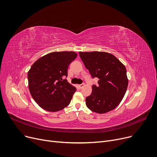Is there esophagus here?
Here are the masks:
<instances>
[{
	"instance_id": "1",
	"label": "esophagus",
	"mask_w": 157,
	"mask_h": 157,
	"mask_svg": "<svg viewBox=\"0 0 157 157\" xmlns=\"http://www.w3.org/2000/svg\"><path fill=\"white\" fill-rule=\"evenodd\" d=\"M84 86V84H80V85H78V87L80 88V89H81Z\"/></svg>"
}]
</instances>
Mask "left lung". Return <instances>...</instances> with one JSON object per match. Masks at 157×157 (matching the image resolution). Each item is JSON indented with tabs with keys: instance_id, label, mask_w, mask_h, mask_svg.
Returning <instances> with one entry per match:
<instances>
[{
	"instance_id": "left-lung-1",
	"label": "left lung",
	"mask_w": 157,
	"mask_h": 157,
	"mask_svg": "<svg viewBox=\"0 0 157 157\" xmlns=\"http://www.w3.org/2000/svg\"><path fill=\"white\" fill-rule=\"evenodd\" d=\"M79 56L92 78H99L92 85L86 105L90 110L105 113L116 108L124 98L128 80L125 66L113 54L105 52H79Z\"/></svg>"
}]
</instances>
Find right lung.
Here are the masks:
<instances>
[{"mask_svg": "<svg viewBox=\"0 0 157 157\" xmlns=\"http://www.w3.org/2000/svg\"><path fill=\"white\" fill-rule=\"evenodd\" d=\"M77 57L74 52H53L39 58L28 72L30 93L36 103L49 112L62 110L71 103L76 91L68 82L67 70Z\"/></svg>", "mask_w": 157, "mask_h": 157, "instance_id": "add662e5", "label": "right lung"}]
</instances>
